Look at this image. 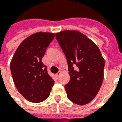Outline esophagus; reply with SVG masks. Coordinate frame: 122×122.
Instances as JSON below:
<instances>
[{
    "mask_svg": "<svg viewBox=\"0 0 122 122\" xmlns=\"http://www.w3.org/2000/svg\"><path fill=\"white\" fill-rule=\"evenodd\" d=\"M61 72H58V73H57L56 74V77H59V76H61Z\"/></svg>",
    "mask_w": 122,
    "mask_h": 122,
    "instance_id": "1",
    "label": "esophagus"
}]
</instances>
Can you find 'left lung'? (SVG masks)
Returning <instances> with one entry per match:
<instances>
[{"instance_id": "left-lung-1", "label": "left lung", "mask_w": 122, "mask_h": 122, "mask_svg": "<svg viewBox=\"0 0 122 122\" xmlns=\"http://www.w3.org/2000/svg\"><path fill=\"white\" fill-rule=\"evenodd\" d=\"M56 37L68 66L70 80L65 86L67 97L76 104H87L102 86L104 59L96 44L79 31L63 30Z\"/></svg>"}]
</instances>
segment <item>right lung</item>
Wrapping results in <instances>:
<instances>
[{
    "mask_svg": "<svg viewBox=\"0 0 122 122\" xmlns=\"http://www.w3.org/2000/svg\"><path fill=\"white\" fill-rule=\"evenodd\" d=\"M54 36V33L42 32L30 35L20 43L11 59L10 68L14 83L29 102L46 100L54 84L41 61Z\"/></svg>",
    "mask_w": 122,
    "mask_h": 122,
    "instance_id": "1",
    "label": "right lung"
}]
</instances>
